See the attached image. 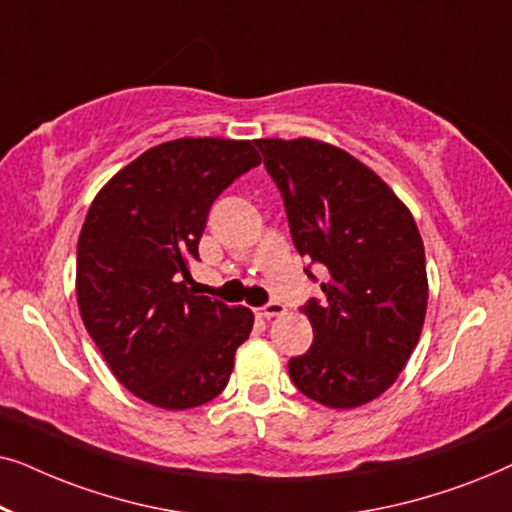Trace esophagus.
<instances>
[{
    "instance_id": "esophagus-1",
    "label": "esophagus",
    "mask_w": 512,
    "mask_h": 512,
    "mask_svg": "<svg viewBox=\"0 0 512 512\" xmlns=\"http://www.w3.org/2000/svg\"><path fill=\"white\" fill-rule=\"evenodd\" d=\"M286 312V307L282 303H268L265 307H258L256 314L261 319H272V317H282V314Z\"/></svg>"
}]
</instances>
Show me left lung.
Returning a JSON list of instances; mask_svg holds the SVG:
<instances>
[{"mask_svg":"<svg viewBox=\"0 0 512 512\" xmlns=\"http://www.w3.org/2000/svg\"><path fill=\"white\" fill-rule=\"evenodd\" d=\"M256 146L282 191L298 254L328 272L324 303L303 307L312 347L289 361V375L326 408H359L398 380L422 335V235L401 198L338 146L310 137Z\"/></svg>","mask_w":512,"mask_h":512,"instance_id":"obj_1","label":"left lung"}]
</instances>
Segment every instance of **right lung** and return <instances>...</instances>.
Wrapping results in <instances>:
<instances>
[{
	"instance_id": "obj_1",
	"label": "right lung",
	"mask_w": 512,
	"mask_h": 512,
	"mask_svg": "<svg viewBox=\"0 0 512 512\" xmlns=\"http://www.w3.org/2000/svg\"><path fill=\"white\" fill-rule=\"evenodd\" d=\"M261 156L249 139L181 137L116 172L83 221L76 300L83 326L125 389L163 410L226 389L249 338L247 307L188 291L212 202Z\"/></svg>"
}]
</instances>
